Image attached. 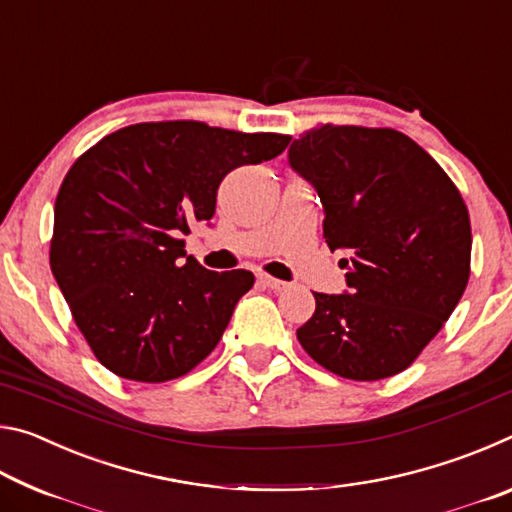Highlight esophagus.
I'll use <instances>...</instances> for the list:
<instances>
[{
	"mask_svg": "<svg viewBox=\"0 0 512 512\" xmlns=\"http://www.w3.org/2000/svg\"><path fill=\"white\" fill-rule=\"evenodd\" d=\"M257 282L262 284V287H266V289H273V291H282V289H287V287H289L287 282L275 280V277H271V275H264V273H259V275H257Z\"/></svg>",
	"mask_w": 512,
	"mask_h": 512,
	"instance_id": "esophagus-1",
	"label": "esophagus"
}]
</instances>
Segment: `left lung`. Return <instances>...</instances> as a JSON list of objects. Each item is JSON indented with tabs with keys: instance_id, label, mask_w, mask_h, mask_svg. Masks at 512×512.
I'll use <instances>...</instances> for the list:
<instances>
[{
	"instance_id": "8db88e82",
	"label": "left lung",
	"mask_w": 512,
	"mask_h": 512,
	"mask_svg": "<svg viewBox=\"0 0 512 512\" xmlns=\"http://www.w3.org/2000/svg\"><path fill=\"white\" fill-rule=\"evenodd\" d=\"M289 164L323 203L329 250L348 253V291L314 293L300 345L345 379L397 375L440 332L470 280L472 228L461 194L393 128H314L293 140Z\"/></svg>"
}]
</instances>
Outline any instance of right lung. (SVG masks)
Listing matches in <instances>:
<instances>
[{"label":"right lung","mask_w":512,"mask_h":512,"mask_svg":"<svg viewBox=\"0 0 512 512\" xmlns=\"http://www.w3.org/2000/svg\"><path fill=\"white\" fill-rule=\"evenodd\" d=\"M289 142L203 121H149L106 135L74 162L56 198L49 262L110 372L158 384L216 348L255 277L185 260L180 237L212 219L232 169L273 160Z\"/></svg>","instance_id":"1"}]
</instances>
